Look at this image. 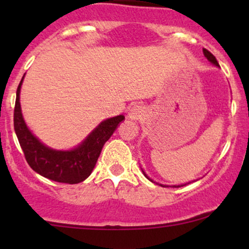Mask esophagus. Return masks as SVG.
Masks as SVG:
<instances>
[{
    "mask_svg": "<svg viewBox=\"0 0 249 249\" xmlns=\"http://www.w3.org/2000/svg\"><path fill=\"white\" fill-rule=\"evenodd\" d=\"M142 115H144V110H142V107H139V105L133 107L130 110V113H128L131 119H139Z\"/></svg>",
    "mask_w": 249,
    "mask_h": 249,
    "instance_id": "34e87169",
    "label": "esophagus"
}]
</instances>
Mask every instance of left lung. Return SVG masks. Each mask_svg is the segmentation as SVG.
Returning a JSON list of instances; mask_svg holds the SVG:
<instances>
[{"label":"left lung","instance_id":"left-lung-1","mask_svg":"<svg viewBox=\"0 0 249 249\" xmlns=\"http://www.w3.org/2000/svg\"><path fill=\"white\" fill-rule=\"evenodd\" d=\"M202 51H204V55L207 57L208 61L212 62L214 65H216V67H219V63H218V61H216L215 56H214L212 53H210V51H208L207 49H205V48H204V49H202ZM144 174H145V173H144ZM145 177H146V178H147L146 174H145ZM150 180H151V179H150ZM151 181H152V180H151ZM161 186H162V185H161ZM181 186H184V185H181ZM164 187H166V186H164ZM173 187H180V185H179V186H173Z\"/></svg>","mask_w":249,"mask_h":249}]
</instances>
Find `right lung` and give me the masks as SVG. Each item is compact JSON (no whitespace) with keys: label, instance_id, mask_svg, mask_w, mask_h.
Here are the masks:
<instances>
[{"label":"right lung","instance_id":"1","mask_svg":"<svg viewBox=\"0 0 249 249\" xmlns=\"http://www.w3.org/2000/svg\"><path fill=\"white\" fill-rule=\"evenodd\" d=\"M22 82L23 78L19 82L16 91L14 128L23 150L25 160L35 172L53 181L63 184L82 182L92 172L103 146L115 132L119 123L124 121V116H117L102 122L90 136L73 150H53L43 145L25 125L19 105Z\"/></svg>","mask_w":249,"mask_h":249}]
</instances>
